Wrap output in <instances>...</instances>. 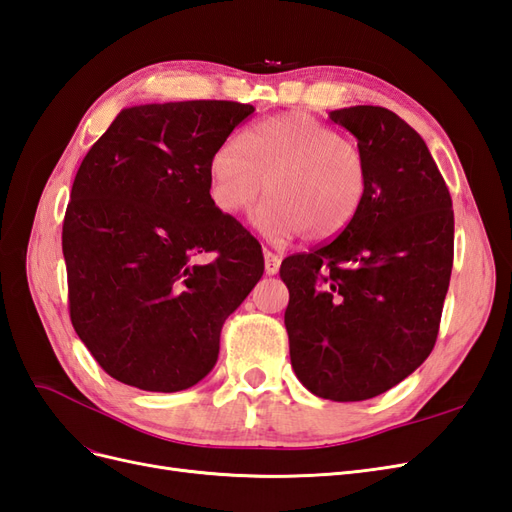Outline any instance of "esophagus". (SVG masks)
<instances>
[{
  "label": "esophagus",
  "mask_w": 512,
  "mask_h": 512,
  "mask_svg": "<svg viewBox=\"0 0 512 512\" xmlns=\"http://www.w3.org/2000/svg\"><path fill=\"white\" fill-rule=\"evenodd\" d=\"M280 262H282L280 256L265 250V271H267V275H275L277 271H280Z\"/></svg>",
  "instance_id": "obj_1"
}]
</instances>
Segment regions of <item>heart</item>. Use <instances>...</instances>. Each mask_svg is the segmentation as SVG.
Returning a JSON list of instances; mask_svg holds the SVG:
<instances>
[{"label": "heart", "mask_w": 512, "mask_h": 512, "mask_svg": "<svg viewBox=\"0 0 512 512\" xmlns=\"http://www.w3.org/2000/svg\"><path fill=\"white\" fill-rule=\"evenodd\" d=\"M265 190L271 196L254 222L267 237L288 241L301 232L307 241H329L363 205V151L303 113L262 119L213 151L209 192L220 211L241 213Z\"/></svg>", "instance_id": "b5f03b06"}]
</instances>
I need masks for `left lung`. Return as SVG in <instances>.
Instances as JSON below:
<instances>
[{"label": "left lung", "mask_w": 512, "mask_h": 512, "mask_svg": "<svg viewBox=\"0 0 512 512\" xmlns=\"http://www.w3.org/2000/svg\"><path fill=\"white\" fill-rule=\"evenodd\" d=\"M367 164L363 205L335 241L282 262L290 363L307 391L363 401L408 378L436 344L455 215L416 130L382 106L329 113Z\"/></svg>", "instance_id": "obj_1"}]
</instances>
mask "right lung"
<instances>
[{
  "label": "right lung",
  "mask_w": 512,
  "mask_h": 512,
  "mask_svg": "<svg viewBox=\"0 0 512 512\" xmlns=\"http://www.w3.org/2000/svg\"><path fill=\"white\" fill-rule=\"evenodd\" d=\"M252 113L226 100L123 108L81 162L61 232L70 320L111 378L175 393L218 361L224 320L265 260L215 207L209 162Z\"/></svg>",
  "instance_id": "obj_1"
}]
</instances>
